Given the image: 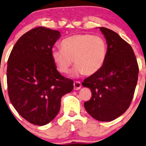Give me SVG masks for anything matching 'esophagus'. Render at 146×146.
<instances>
[{
  "mask_svg": "<svg viewBox=\"0 0 146 146\" xmlns=\"http://www.w3.org/2000/svg\"><path fill=\"white\" fill-rule=\"evenodd\" d=\"M73 85H74V89L75 90H79V89H81V82H79V81H75L74 83H73Z\"/></svg>",
  "mask_w": 146,
  "mask_h": 146,
  "instance_id": "obj_1",
  "label": "esophagus"
}]
</instances>
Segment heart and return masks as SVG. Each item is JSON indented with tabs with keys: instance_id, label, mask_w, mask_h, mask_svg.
Masks as SVG:
<instances>
[{
	"instance_id": "heart-1",
	"label": "heart",
	"mask_w": 146,
	"mask_h": 146,
	"mask_svg": "<svg viewBox=\"0 0 146 146\" xmlns=\"http://www.w3.org/2000/svg\"><path fill=\"white\" fill-rule=\"evenodd\" d=\"M61 48H54L51 57L58 71L67 73L73 65V76L96 74L104 66L107 57L108 45L104 38L90 34H77L65 38Z\"/></svg>"
}]
</instances>
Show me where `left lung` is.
<instances>
[{
    "mask_svg": "<svg viewBox=\"0 0 146 146\" xmlns=\"http://www.w3.org/2000/svg\"><path fill=\"white\" fill-rule=\"evenodd\" d=\"M108 43L106 61L96 74L83 81L91 89L85 110L98 121H110L129 108L138 79L139 67L131 45L110 29L100 27Z\"/></svg>",
    "mask_w": 146,
    "mask_h": 146,
    "instance_id": "left-lung-1",
    "label": "left lung"
}]
</instances>
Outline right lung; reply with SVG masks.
I'll return each mask as SVG.
<instances>
[{"instance_id": "1", "label": "right lung", "mask_w": 146, "mask_h": 146, "mask_svg": "<svg viewBox=\"0 0 146 146\" xmlns=\"http://www.w3.org/2000/svg\"><path fill=\"white\" fill-rule=\"evenodd\" d=\"M58 31L38 27L19 38L8 59L9 99L19 115L31 123L44 125L56 117L61 99L73 89V81L60 74L51 50Z\"/></svg>"}]
</instances>
